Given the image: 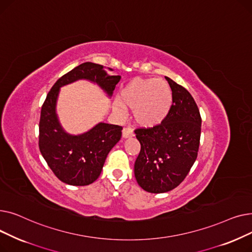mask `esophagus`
Listing matches in <instances>:
<instances>
[{"label": "esophagus", "mask_w": 252, "mask_h": 252, "mask_svg": "<svg viewBox=\"0 0 252 252\" xmlns=\"http://www.w3.org/2000/svg\"><path fill=\"white\" fill-rule=\"evenodd\" d=\"M133 129H131L130 127H125L123 129V138L124 139H126V138H129V137H133Z\"/></svg>", "instance_id": "obj_1"}]
</instances>
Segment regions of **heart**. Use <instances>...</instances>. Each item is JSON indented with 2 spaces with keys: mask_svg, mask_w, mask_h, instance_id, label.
Wrapping results in <instances>:
<instances>
[{
  "mask_svg": "<svg viewBox=\"0 0 252 252\" xmlns=\"http://www.w3.org/2000/svg\"><path fill=\"white\" fill-rule=\"evenodd\" d=\"M173 92L164 79L136 77L119 92L113 103V110L123 116L126 109L131 110L137 126L152 128L160 126L167 118L173 106Z\"/></svg>",
  "mask_w": 252,
  "mask_h": 252,
  "instance_id": "obj_1",
  "label": "heart"
}]
</instances>
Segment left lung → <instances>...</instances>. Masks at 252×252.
Here are the masks:
<instances>
[{"mask_svg":"<svg viewBox=\"0 0 252 252\" xmlns=\"http://www.w3.org/2000/svg\"><path fill=\"white\" fill-rule=\"evenodd\" d=\"M173 92V106L165 121L152 128H137L141 151L135 162L139 186L150 193L175 189L194 164L201 133V116L190 93L165 77Z\"/></svg>","mask_w":252,"mask_h":252,"instance_id":"obj_1","label":"left lung"}]
</instances>
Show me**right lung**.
Listing matches in <instances>:
<instances>
[{"mask_svg": "<svg viewBox=\"0 0 252 252\" xmlns=\"http://www.w3.org/2000/svg\"><path fill=\"white\" fill-rule=\"evenodd\" d=\"M79 79L98 85L111 97L121 76L108 74L103 65L85 62L61 76L48 93L39 119V151L55 176L71 186H87L99 178L106 157L121 140L123 129L99 123L81 135L66 133L56 112L59 92L61 87Z\"/></svg>", "mask_w": 252, "mask_h": 252, "instance_id": "right-lung-1", "label": "right lung"}]
</instances>
